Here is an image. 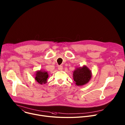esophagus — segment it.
I'll use <instances>...</instances> for the list:
<instances>
[{"mask_svg": "<svg viewBox=\"0 0 125 125\" xmlns=\"http://www.w3.org/2000/svg\"><path fill=\"white\" fill-rule=\"evenodd\" d=\"M58 69H59V70H60V71L62 70L63 67L62 66H58Z\"/></svg>", "mask_w": 125, "mask_h": 125, "instance_id": "obj_1", "label": "esophagus"}]
</instances>
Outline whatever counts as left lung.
Segmentation results:
<instances>
[{"label":"left lung","mask_w":125,"mask_h":125,"mask_svg":"<svg viewBox=\"0 0 125 125\" xmlns=\"http://www.w3.org/2000/svg\"><path fill=\"white\" fill-rule=\"evenodd\" d=\"M91 71L86 66L77 68L73 72L74 81L77 86L83 85L89 82L91 77Z\"/></svg>","instance_id":"left-lung-1"}]
</instances>
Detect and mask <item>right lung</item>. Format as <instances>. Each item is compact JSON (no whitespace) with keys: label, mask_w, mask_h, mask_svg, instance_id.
<instances>
[{"label":"right lung","mask_w":125,"mask_h":125,"mask_svg":"<svg viewBox=\"0 0 125 125\" xmlns=\"http://www.w3.org/2000/svg\"><path fill=\"white\" fill-rule=\"evenodd\" d=\"M48 76V73L47 71L41 70L36 72L35 80L40 84H45Z\"/></svg>","instance_id":"add662e5"}]
</instances>
